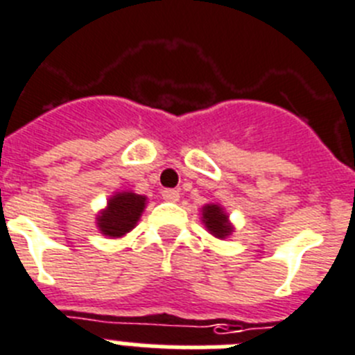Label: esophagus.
Listing matches in <instances>:
<instances>
[{
    "instance_id": "obj_1",
    "label": "esophagus",
    "mask_w": 355,
    "mask_h": 355,
    "mask_svg": "<svg viewBox=\"0 0 355 355\" xmlns=\"http://www.w3.org/2000/svg\"><path fill=\"white\" fill-rule=\"evenodd\" d=\"M162 198H164L166 201H178V198H180V193L175 189H164L162 191Z\"/></svg>"
}]
</instances>
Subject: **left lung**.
Segmentation results:
<instances>
[{"instance_id": "obj_1", "label": "left lung", "mask_w": 355, "mask_h": 355, "mask_svg": "<svg viewBox=\"0 0 355 355\" xmlns=\"http://www.w3.org/2000/svg\"><path fill=\"white\" fill-rule=\"evenodd\" d=\"M201 223L205 225L207 232L216 239H226L233 233V225L230 223V216L219 203H207L201 207Z\"/></svg>"}]
</instances>
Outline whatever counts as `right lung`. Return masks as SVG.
<instances>
[{"mask_svg": "<svg viewBox=\"0 0 355 355\" xmlns=\"http://www.w3.org/2000/svg\"><path fill=\"white\" fill-rule=\"evenodd\" d=\"M146 207V196L132 191H118L111 194L106 209L97 214V228L110 239H120L136 228Z\"/></svg>", "mask_w": 355, "mask_h": 355, "instance_id": "right-lung-1", "label": "right lung"}]
</instances>
